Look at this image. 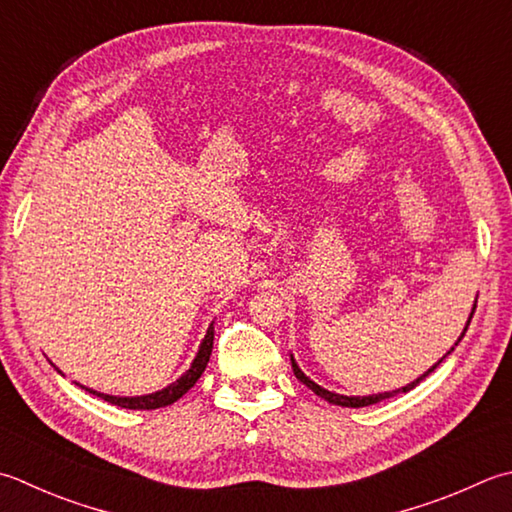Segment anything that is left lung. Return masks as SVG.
I'll list each match as a JSON object with an SVG mask.
<instances>
[{"instance_id": "8db88e82", "label": "left lung", "mask_w": 512, "mask_h": 512, "mask_svg": "<svg viewBox=\"0 0 512 512\" xmlns=\"http://www.w3.org/2000/svg\"><path fill=\"white\" fill-rule=\"evenodd\" d=\"M475 308H477V304L473 306V313H475ZM473 313H470V317H468V322H466V328H464V333L462 335H459V339H457V342H455V346L459 344V342H462V337L466 335V330H468V326H470V319H473ZM453 350L455 348H450L448 350V353L446 355H450V353H453ZM444 355V357H446ZM444 357L442 359H439V362L435 364V366H430L428 370H426V373L422 375V377H417L415 379V382H410V384H406V386H402V388H397V390H390V393H379V395H366V397H346V395H337V393H330V390H326V388H322V386H319V384H315L313 382V379H310V377H306L304 373H302V368H299L297 366V362H295V359H293V355H290V362H293V373H295V377L299 379V382H302V384H306L310 390H313V393L315 395H319V397H322V399H326V402H330V404H335V406H346V408H362V406H370V404H377V402H382V399H388V397H395L397 393H408V390H413L419 382H422V379L424 377H428L430 373H433V370L439 366V364H442L444 362Z\"/></svg>"}]
</instances>
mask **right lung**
Instances as JSON below:
<instances>
[{
  "mask_svg": "<svg viewBox=\"0 0 512 512\" xmlns=\"http://www.w3.org/2000/svg\"><path fill=\"white\" fill-rule=\"evenodd\" d=\"M213 339H215V328L213 324L208 326L206 335L202 339V344H199V350L197 355L193 359V364H190V368L186 370V373L177 379V382H173L170 386L157 390V393H150V395H139V397H115V395H106V393H97V390L93 388H86L88 393H93L97 397H102L104 402L108 404H115V406H122V408H130V410H155V408H164V406H170L175 404L179 397L186 395L190 388L195 386V382L199 377H202L204 368L208 364L210 359V353H213ZM57 373H62V370H57Z\"/></svg>",
  "mask_w": 512,
  "mask_h": 512,
  "instance_id": "right-lung-1",
  "label": "right lung"
}]
</instances>
